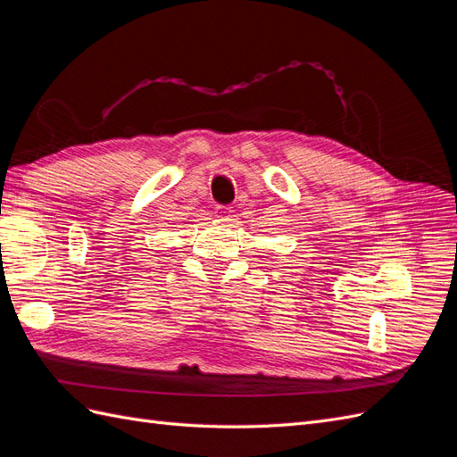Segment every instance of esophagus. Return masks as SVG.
<instances>
[{"mask_svg": "<svg viewBox=\"0 0 457 457\" xmlns=\"http://www.w3.org/2000/svg\"><path fill=\"white\" fill-rule=\"evenodd\" d=\"M215 217H217V220H230L232 207H228V205H217L215 207Z\"/></svg>", "mask_w": 457, "mask_h": 457, "instance_id": "obj_1", "label": "esophagus"}]
</instances>
